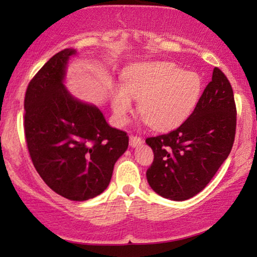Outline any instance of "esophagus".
I'll return each instance as SVG.
<instances>
[{"mask_svg":"<svg viewBox=\"0 0 257 257\" xmlns=\"http://www.w3.org/2000/svg\"><path fill=\"white\" fill-rule=\"evenodd\" d=\"M143 143H144V140L140 138V137H137V136L130 137V146L131 147L139 146V145H142Z\"/></svg>","mask_w":257,"mask_h":257,"instance_id":"obj_1","label":"esophagus"}]
</instances>
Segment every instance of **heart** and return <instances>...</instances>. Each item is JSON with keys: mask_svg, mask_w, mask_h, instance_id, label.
<instances>
[{"mask_svg": "<svg viewBox=\"0 0 257 257\" xmlns=\"http://www.w3.org/2000/svg\"><path fill=\"white\" fill-rule=\"evenodd\" d=\"M202 93V80L196 72L185 71L170 62H150L126 72L124 87L112 97V110L119 125L127 122L132 99L138 111L158 131L177 127L189 117Z\"/></svg>", "mask_w": 257, "mask_h": 257, "instance_id": "1", "label": "heart"}]
</instances>
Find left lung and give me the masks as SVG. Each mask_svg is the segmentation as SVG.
<instances>
[{"label":"left lung","instance_id":"left-lung-1","mask_svg":"<svg viewBox=\"0 0 257 257\" xmlns=\"http://www.w3.org/2000/svg\"><path fill=\"white\" fill-rule=\"evenodd\" d=\"M235 131L233 89L226 75L215 68L192 114L170 133L146 139L154 153L146 172L151 188L174 201L193 198L229 156Z\"/></svg>","mask_w":257,"mask_h":257}]
</instances>
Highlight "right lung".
Here are the masks:
<instances>
[{"label":"right lung","instance_id":"1","mask_svg":"<svg viewBox=\"0 0 257 257\" xmlns=\"http://www.w3.org/2000/svg\"><path fill=\"white\" fill-rule=\"evenodd\" d=\"M64 49L42 66L24 97V133L38 174L57 194L85 201L110 184L115 161L128 146L127 133L111 127L97 106L66 91Z\"/></svg>","mask_w":257,"mask_h":257}]
</instances>
